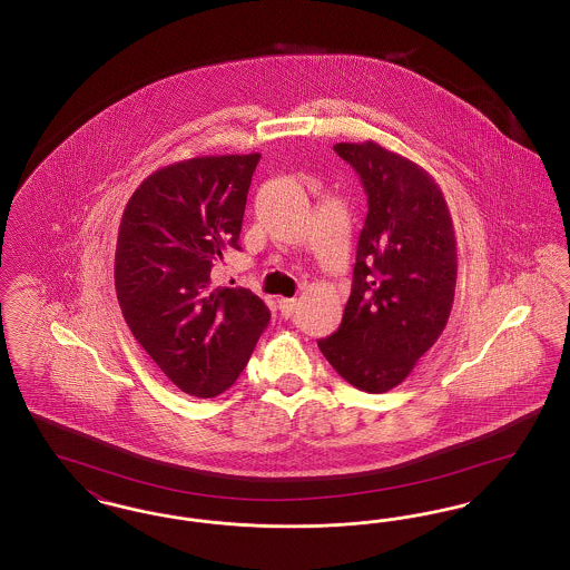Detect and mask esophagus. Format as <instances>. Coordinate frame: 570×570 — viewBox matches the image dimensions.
Returning <instances> with one entry per match:
<instances>
[{
	"label": "esophagus",
	"instance_id": "esophagus-1",
	"mask_svg": "<svg viewBox=\"0 0 570 570\" xmlns=\"http://www.w3.org/2000/svg\"><path fill=\"white\" fill-rule=\"evenodd\" d=\"M277 303H279V312L284 318H291L298 309L297 298H279Z\"/></svg>",
	"mask_w": 570,
	"mask_h": 570
}]
</instances>
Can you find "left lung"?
I'll return each mask as SVG.
<instances>
[{
    "instance_id": "obj_1",
    "label": "left lung",
    "mask_w": 570,
    "mask_h": 570,
    "mask_svg": "<svg viewBox=\"0 0 570 570\" xmlns=\"http://www.w3.org/2000/svg\"><path fill=\"white\" fill-rule=\"evenodd\" d=\"M367 194L353 293L340 328L318 348L333 370L367 393L407 379L442 335L458 282L453 219L434 177L374 140L337 142Z\"/></svg>"
}]
</instances>
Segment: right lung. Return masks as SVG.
Returning a JSON list of instances; mask_svg holds the SVG:
<instances>
[{"label": "right lung", "mask_w": 570, "mask_h": 570, "mask_svg": "<svg viewBox=\"0 0 570 570\" xmlns=\"http://www.w3.org/2000/svg\"><path fill=\"white\" fill-rule=\"evenodd\" d=\"M261 154L200 156L151 173L130 196L115 249V291L136 342L194 397H216L244 372L272 312L247 288L214 286L239 247Z\"/></svg>", "instance_id": "right-lung-1"}]
</instances>
